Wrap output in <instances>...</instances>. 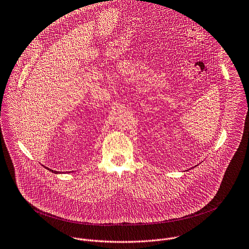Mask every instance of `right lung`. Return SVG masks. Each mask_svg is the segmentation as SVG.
Instances as JSON below:
<instances>
[{
  "label": "right lung",
  "mask_w": 249,
  "mask_h": 249,
  "mask_svg": "<svg viewBox=\"0 0 249 249\" xmlns=\"http://www.w3.org/2000/svg\"><path fill=\"white\" fill-rule=\"evenodd\" d=\"M47 170H49L50 172H52V173H54V174H58V172H56V171H53V170H51V169H48V168H46Z\"/></svg>",
  "instance_id": "add662e5"
}]
</instances>
